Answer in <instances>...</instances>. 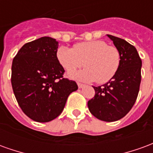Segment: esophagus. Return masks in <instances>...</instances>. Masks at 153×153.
Wrapping results in <instances>:
<instances>
[{
    "instance_id": "34e87169",
    "label": "esophagus",
    "mask_w": 153,
    "mask_h": 153,
    "mask_svg": "<svg viewBox=\"0 0 153 153\" xmlns=\"http://www.w3.org/2000/svg\"><path fill=\"white\" fill-rule=\"evenodd\" d=\"M84 86H85V85H84V84H83V83H78V87H79V88H83Z\"/></svg>"
}]
</instances>
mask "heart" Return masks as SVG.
Segmentation results:
<instances>
[{"instance_id": "heart-1", "label": "heart", "mask_w": 153, "mask_h": 153, "mask_svg": "<svg viewBox=\"0 0 153 153\" xmlns=\"http://www.w3.org/2000/svg\"><path fill=\"white\" fill-rule=\"evenodd\" d=\"M56 57L60 65L68 72L84 65L85 69L68 74L72 79L84 82H108L117 73L120 64L117 48L107 46L101 40L79 42L73 48L60 47L56 51Z\"/></svg>"}]
</instances>
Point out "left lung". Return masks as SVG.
Returning a JSON list of instances; mask_svg holds the SVG:
<instances>
[{"label":"left lung","mask_w":153,"mask_h":153,"mask_svg":"<svg viewBox=\"0 0 153 153\" xmlns=\"http://www.w3.org/2000/svg\"><path fill=\"white\" fill-rule=\"evenodd\" d=\"M120 55L115 76L102 86L93 87L95 96L88 102L89 111L106 122L119 120L134 105L141 83L142 60L133 45L122 38L107 34Z\"/></svg>","instance_id":"obj_1"}]
</instances>
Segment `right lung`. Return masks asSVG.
Returning a JSON list of instances; mask_svg holds the SVG:
<instances>
[{
    "instance_id": "right-lung-1",
    "label": "right lung",
    "mask_w": 153,
    "mask_h": 153,
    "mask_svg": "<svg viewBox=\"0 0 153 153\" xmlns=\"http://www.w3.org/2000/svg\"><path fill=\"white\" fill-rule=\"evenodd\" d=\"M58 42L42 37L25 44L13 60L11 84L19 106L37 122H49L62 112L70 93L78 89L63 78L57 60Z\"/></svg>"
}]
</instances>
